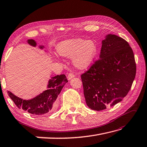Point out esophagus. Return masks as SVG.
Segmentation results:
<instances>
[{
	"instance_id": "34e87169",
	"label": "esophagus",
	"mask_w": 147,
	"mask_h": 147,
	"mask_svg": "<svg viewBox=\"0 0 147 147\" xmlns=\"http://www.w3.org/2000/svg\"><path fill=\"white\" fill-rule=\"evenodd\" d=\"M75 77V75L73 74V73H69L68 74V76H67V78L68 80H70L71 78H73Z\"/></svg>"
}]
</instances>
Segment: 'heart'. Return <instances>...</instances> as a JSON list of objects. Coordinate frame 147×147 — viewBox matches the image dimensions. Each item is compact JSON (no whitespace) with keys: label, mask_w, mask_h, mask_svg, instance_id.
Here are the masks:
<instances>
[{"label":"heart","mask_w":147,"mask_h":147,"mask_svg":"<svg viewBox=\"0 0 147 147\" xmlns=\"http://www.w3.org/2000/svg\"><path fill=\"white\" fill-rule=\"evenodd\" d=\"M56 51L59 55L73 58L74 65L79 69L89 67L97 55V46L93 40L82 38L67 40L58 44Z\"/></svg>","instance_id":"obj_1"}]
</instances>
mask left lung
<instances>
[{
  "label": "left lung",
  "mask_w": 147,
  "mask_h": 147,
  "mask_svg": "<svg viewBox=\"0 0 147 147\" xmlns=\"http://www.w3.org/2000/svg\"><path fill=\"white\" fill-rule=\"evenodd\" d=\"M136 64L133 49L124 38L108 35L100 58L81 74L87 105L100 111L120 102L131 89Z\"/></svg>",
  "instance_id": "8db88e82"
}]
</instances>
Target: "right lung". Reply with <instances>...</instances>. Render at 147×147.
<instances>
[{
    "label": "right lung",
    "mask_w": 147,
    "mask_h": 147,
    "mask_svg": "<svg viewBox=\"0 0 147 147\" xmlns=\"http://www.w3.org/2000/svg\"><path fill=\"white\" fill-rule=\"evenodd\" d=\"M28 43L33 46H36V42L34 40H28ZM42 47V46L40 48ZM67 82L68 80L65 74L58 75L52 77L49 80L48 89L30 100H23L16 96L10 91H8L7 93L18 108L32 114L40 115L55 110L57 97Z\"/></svg>",
    "instance_id": "right-lung-1"
}]
</instances>
